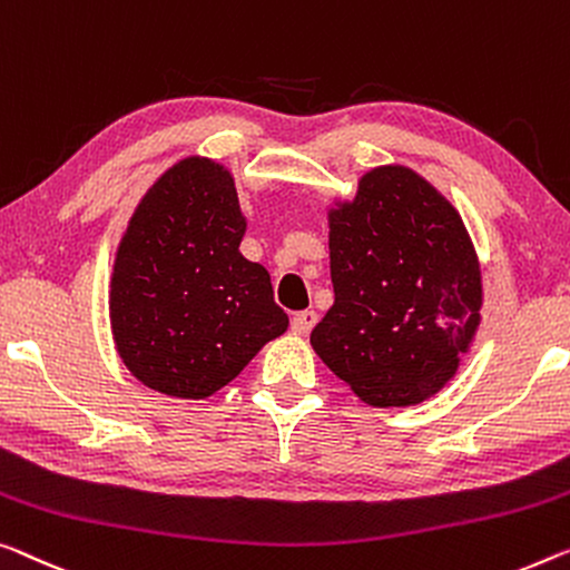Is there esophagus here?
Returning <instances> with one entry per match:
<instances>
[{"instance_id":"1","label":"esophagus","mask_w":570,"mask_h":570,"mask_svg":"<svg viewBox=\"0 0 570 570\" xmlns=\"http://www.w3.org/2000/svg\"><path fill=\"white\" fill-rule=\"evenodd\" d=\"M317 320H320V314L314 312V309H304V312H296L294 317H292V330L296 335H307L309 330L317 325Z\"/></svg>"}]
</instances>
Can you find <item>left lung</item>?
Returning <instances> with one entry per match:
<instances>
[{"label":"left lung","instance_id":"8db88e82","mask_svg":"<svg viewBox=\"0 0 570 570\" xmlns=\"http://www.w3.org/2000/svg\"><path fill=\"white\" fill-rule=\"evenodd\" d=\"M335 302L309 343L371 406L435 396L481 325V263L461 212L402 164L361 174L327 204Z\"/></svg>","mask_w":570,"mask_h":570}]
</instances>
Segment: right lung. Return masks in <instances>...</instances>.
Returning <instances> with one entry per match:
<instances>
[{"label": "right lung", "mask_w": 570, "mask_h": 570, "mask_svg": "<svg viewBox=\"0 0 570 570\" xmlns=\"http://www.w3.org/2000/svg\"><path fill=\"white\" fill-rule=\"evenodd\" d=\"M248 219L230 168L186 156L127 219L109 278V327L125 368L153 392L209 399L282 337L271 276L240 253Z\"/></svg>", "instance_id": "1"}]
</instances>
